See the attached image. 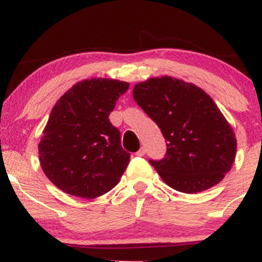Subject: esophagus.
I'll return each mask as SVG.
<instances>
[{
	"mask_svg": "<svg viewBox=\"0 0 262 262\" xmlns=\"http://www.w3.org/2000/svg\"><path fill=\"white\" fill-rule=\"evenodd\" d=\"M145 152H146V149L144 148V146H141V148L137 151V156H144L145 155Z\"/></svg>",
	"mask_w": 262,
	"mask_h": 262,
	"instance_id": "esophagus-1",
	"label": "esophagus"
}]
</instances>
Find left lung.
I'll list each match as a JSON object with an SVG mask.
<instances>
[{
  "instance_id": "1",
  "label": "left lung",
  "mask_w": 262,
  "mask_h": 262,
  "mask_svg": "<svg viewBox=\"0 0 262 262\" xmlns=\"http://www.w3.org/2000/svg\"><path fill=\"white\" fill-rule=\"evenodd\" d=\"M133 97L166 139L165 158L149 160L166 185L197 193L224 179L235 159V134L202 89L170 76L154 77L137 83Z\"/></svg>"
}]
</instances>
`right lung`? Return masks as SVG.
Instances as JSON below:
<instances>
[{
  "label": "right lung",
  "instance_id": "right-lung-1",
  "mask_svg": "<svg viewBox=\"0 0 262 262\" xmlns=\"http://www.w3.org/2000/svg\"><path fill=\"white\" fill-rule=\"evenodd\" d=\"M128 87L113 79L83 80L53 107L38 145L39 161L61 191L92 200L119 182L130 154L108 117Z\"/></svg>",
  "mask_w": 262,
  "mask_h": 262
}]
</instances>
